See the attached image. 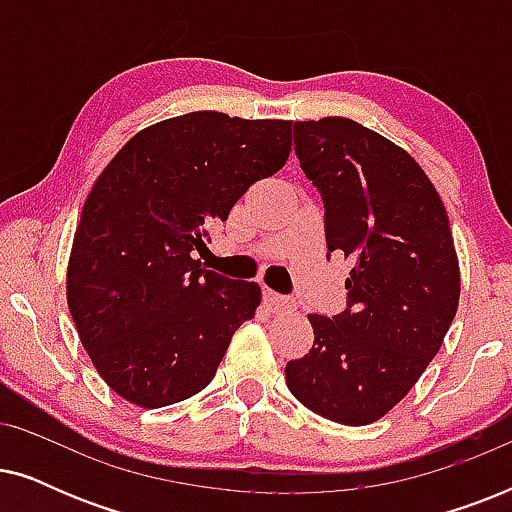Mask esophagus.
I'll return each mask as SVG.
<instances>
[{
    "instance_id": "34e87169",
    "label": "esophagus",
    "mask_w": 512,
    "mask_h": 512,
    "mask_svg": "<svg viewBox=\"0 0 512 512\" xmlns=\"http://www.w3.org/2000/svg\"><path fill=\"white\" fill-rule=\"evenodd\" d=\"M263 298H265V303H270V307L275 312H291L293 307V300L291 298H286V296H279V293H275V291H270V289H265L263 291Z\"/></svg>"
}]
</instances>
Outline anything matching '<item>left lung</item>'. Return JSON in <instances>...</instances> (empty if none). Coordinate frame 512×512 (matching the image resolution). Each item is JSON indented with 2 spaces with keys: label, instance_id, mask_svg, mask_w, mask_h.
I'll list each match as a JSON object with an SVG mask.
<instances>
[{
  "label": "left lung",
  "instance_id": "8db88e82",
  "mask_svg": "<svg viewBox=\"0 0 512 512\" xmlns=\"http://www.w3.org/2000/svg\"><path fill=\"white\" fill-rule=\"evenodd\" d=\"M296 156L324 200L326 247L354 263L347 310L310 314L314 345L286 363L305 408L373 424L415 387L459 305L445 205L417 160L352 118L293 123Z\"/></svg>",
  "mask_w": 512,
  "mask_h": 512
}]
</instances>
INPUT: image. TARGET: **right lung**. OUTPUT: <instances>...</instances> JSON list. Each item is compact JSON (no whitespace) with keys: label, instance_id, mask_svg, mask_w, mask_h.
<instances>
[{"label":"right lung","instance_id":"right-lung-1","mask_svg":"<svg viewBox=\"0 0 512 512\" xmlns=\"http://www.w3.org/2000/svg\"><path fill=\"white\" fill-rule=\"evenodd\" d=\"M291 121L193 111L137 132L90 188L67 305L102 380L139 408L207 387L261 303L256 282L202 268L209 226L291 153Z\"/></svg>","mask_w":512,"mask_h":512}]
</instances>
